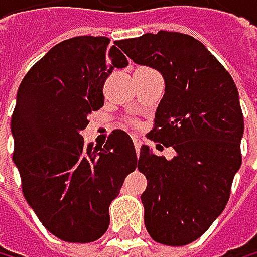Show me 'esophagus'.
Instances as JSON below:
<instances>
[{
  "mask_svg": "<svg viewBox=\"0 0 257 257\" xmlns=\"http://www.w3.org/2000/svg\"><path fill=\"white\" fill-rule=\"evenodd\" d=\"M142 138L138 137H134V145H135V150H137V154H140V148H142Z\"/></svg>",
  "mask_w": 257,
  "mask_h": 257,
  "instance_id": "1",
  "label": "esophagus"
}]
</instances>
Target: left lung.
Masks as SVG:
<instances>
[{
	"label": "left lung",
	"mask_w": 257,
	"mask_h": 257,
	"mask_svg": "<svg viewBox=\"0 0 257 257\" xmlns=\"http://www.w3.org/2000/svg\"><path fill=\"white\" fill-rule=\"evenodd\" d=\"M115 45L164 77L166 93L148 138L172 146L175 156L166 159L142 146L138 171L148 180L142 203L151 238L183 246L220 216L241 166L238 90L201 41L185 33L161 30Z\"/></svg>",
	"instance_id": "left-lung-1"
}]
</instances>
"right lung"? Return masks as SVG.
Returning a JSON list of instances; mask_svg holds the SVG:
<instances>
[{
	"mask_svg": "<svg viewBox=\"0 0 257 257\" xmlns=\"http://www.w3.org/2000/svg\"><path fill=\"white\" fill-rule=\"evenodd\" d=\"M109 41L86 35L51 48L24 77L11 119L22 193L48 232L70 243L104 235L109 204L138 164L123 130H114L104 148L82 137L88 114L104 104L106 78L128 66Z\"/></svg>",
	"mask_w": 257,
	"mask_h": 257,
	"instance_id": "1",
	"label": "right lung"
}]
</instances>
